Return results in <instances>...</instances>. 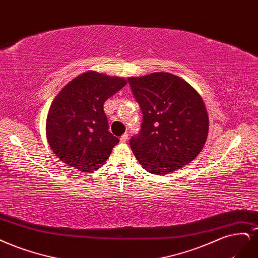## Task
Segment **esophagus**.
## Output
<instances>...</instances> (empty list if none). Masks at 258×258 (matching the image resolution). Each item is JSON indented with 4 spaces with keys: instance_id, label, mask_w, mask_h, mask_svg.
Segmentation results:
<instances>
[{
    "instance_id": "esophagus-1",
    "label": "esophagus",
    "mask_w": 258,
    "mask_h": 258,
    "mask_svg": "<svg viewBox=\"0 0 258 258\" xmlns=\"http://www.w3.org/2000/svg\"><path fill=\"white\" fill-rule=\"evenodd\" d=\"M128 139H129V136L127 135V133H125V135H122V136L120 137L119 141L121 142V143H126V142L128 141Z\"/></svg>"
}]
</instances>
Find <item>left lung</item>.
<instances>
[{"instance_id":"1","label":"left lung","mask_w":258,"mask_h":258,"mask_svg":"<svg viewBox=\"0 0 258 258\" xmlns=\"http://www.w3.org/2000/svg\"><path fill=\"white\" fill-rule=\"evenodd\" d=\"M143 113L130 147L146 171L164 175L179 170L201 153L209 119L201 95L183 79L167 73L128 78Z\"/></svg>"}]
</instances>
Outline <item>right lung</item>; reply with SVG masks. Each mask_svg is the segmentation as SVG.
Returning <instances> with one entry per match:
<instances>
[{"instance_id":"add662e5","label":"right lung","mask_w":258,"mask_h":258,"mask_svg":"<svg viewBox=\"0 0 258 258\" xmlns=\"http://www.w3.org/2000/svg\"><path fill=\"white\" fill-rule=\"evenodd\" d=\"M126 84L123 78L87 72L61 88L46 122L49 145L61 161L87 173L104 164L119 140L109 132L103 104Z\"/></svg>"}]
</instances>
